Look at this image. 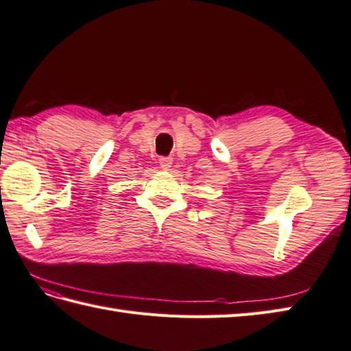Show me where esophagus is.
<instances>
[{
  "label": "esophagus",
  "instance_id": "34e87169",
  "mask_svg": "<svg viewBox=\"0 0 351 351\" xmlns=\"http://www.w3.org/2000/svg\"><path fill=\"white\" fill-rule=\"evenodd\" d=\"M159 165L162 169L169 171V168L173 167V158H165V156H163V158L159 159Z\"/></svg>",
  "mask_w": 351,
  "mask_h": 351
}]
</instances>
